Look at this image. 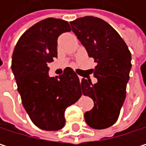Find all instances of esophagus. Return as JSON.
Masks as SVG:
<instances>
[{
	"label": "esophagus",
	"instance_id": "esophagus-1",
	"mask_svg": "<svg viewBox=\"0 0 146 146\" xmlns=\"http://www.w3.org/2000/svg\"><path fill=\"white\" fill-rule=\"evenodd\" d=\"M82 78H83L82 77H79V81H80V82H81V80H82Z\"/></svg>",
	"mask_w": 146,
	"mask_h": 146
}]
</instances>
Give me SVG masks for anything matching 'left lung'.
Returning <instances> with one entry per match:
<instances>
[{
  "mask_svg": "<svg viewBox=\"0 0 146 146\" xmlns=\"http://www.w3.org/2000/svg\"><path fill=\"white\" fill-rule=\"evenodd\" d=\"M72 31L97 65V82L82 78L83 95L90 96L94 107L84 113L86 123L95 129L113 125L125 100L131 69V53L118 33L101 18L87 16L70 23Z\"/></svg>",
  "mask_w": 146,
  "mask_h": 146,
  "instance_id": "8db88e82",
  "label": "left lung"
}]
</instances>
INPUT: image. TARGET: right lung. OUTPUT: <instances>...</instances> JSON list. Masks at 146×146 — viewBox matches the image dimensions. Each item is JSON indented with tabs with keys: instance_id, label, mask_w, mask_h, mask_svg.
<instances>
[{
	"instance_id": "add662e5",
	"label": "right lung",
	"mask_w": 146,
	"mask_h": 146,
	"mask_svg": "<svg viewBox=\"0 0 146 146\" xmlns=\"http://www.w3.org/2000/svg\"><path fill=\"white\" fill-rule=\"evenodd\" d=\"M69 31L68 22L46 18L23 34L13 54L12 70L23 106L33 123L46 131L64 127L65 110L82 95L71 68L59 77L49 76L47 65L57 57V39Z\"/></svg>"
}]
</instances>
